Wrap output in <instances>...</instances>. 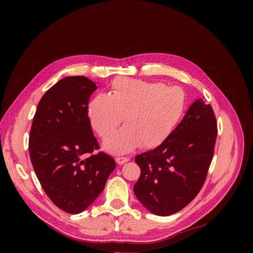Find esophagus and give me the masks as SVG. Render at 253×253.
Instances as JSON below:
<instances>
[{"label": "esophagus", "mask_w": 253, "mask_h": 253, "mask_svg": "<svg viewBox=\"0 0 253 253\" xmlns=\"http://www.w3.org/2000/svg\"><path fill=\"white\" fill-rule=\"evenodd\" d=\"M130 160L129 157H117L116 158V162L119 164V165H123L124 163L128 162Z\"/></svg>", "instance_id": "1"}]
</instances>
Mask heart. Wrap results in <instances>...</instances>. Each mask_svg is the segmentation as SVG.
Instances as JSON below:
<instances>
[{"label": "heart", "instance_id": "b5f03b06", "mask_svg": "<svg viewBox=\"0 0 253 253\" xmlns=\"http://www.w3.org/2000/svg\"><path fill=\"white\" fill-rule=\"evenodd\" d=\"M187 100L181 88L135 79H117L112 90L97 94L88 104L91 128L101 137H109L123 122L126 126L105 140L104 149L125 154L141 145L154 149L173 133L184 116Z\"/></svg>", "mask_w": 253, "mask_h": 253}]
</instances>
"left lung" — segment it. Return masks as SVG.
Returning a JSON list of instances; mask_svg holds the SVG:
<instances>
[{"label":"left lung","instance_id":"obj_1","mask_svg":"<svg viewBox=\"0 0 253 253\" xmlns=\"http://www.w3.org/2000/svg\"><path fill=\"white\" fill-rule=\"evenodd\" d=\"M216 137L212 106L197 99L165 142L135 157L140 176L133 191L139 202L161 216L191 203L206 180Z\"/></svg>","mask_w":253,"mask_h":253}]
</instances>
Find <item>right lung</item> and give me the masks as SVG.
Returning a JSON list of instances; mask_svg holds the SVG:
<instances>
[{
  "label": "right lung",
  "instance_id": "right-lung-1",
  "mask_svg": "<svg viewBox=\"0 0 253 253\" xmlns=\"http://www.w3.org/2000/svg\"><path fill=\"white\" fill-rule=\"evenodd\" d=\"M97 89L84 76L66 77L39 101L29 151L36 175L59 209L78 214L101 194L116 168L114 158L98 152L87 110Z\"/></svg>",
  "mask_w": 253,
  "mask_h": 253
}]
</instances>
